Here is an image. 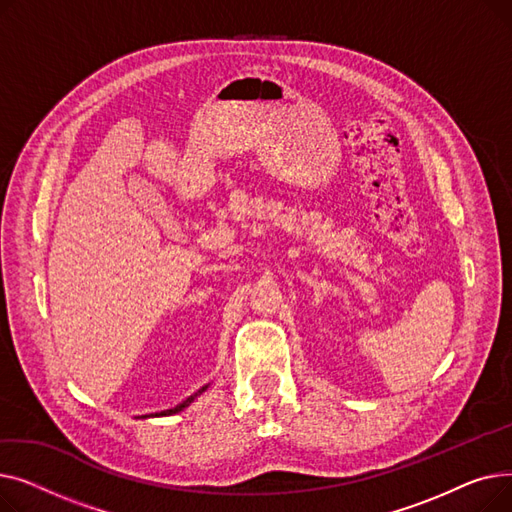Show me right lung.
Masks as SVG:
<instances>
[{
  "label": "right lung",
  "instance_id": "add662e5",
  "mask_svg": "<svg viewBox=\"0 0 512 512\" xmlns=\"http://www.w3.org/2000/svg\"><path fill=\"white\" fill-rule=\"evenodd\" d=\"M205 388H207V386H205ZM205 388H201V390H199V392H197V394H201V392H203V390H205ZM197 394H193V396H188V398H186V400H184V402H180V405H178V407H174V409H168V411H161V413H155V417H159V415H174V413H178V411H182V409H184V407H188V405H191V402H193V400H195V396H197Z\"/></svg>",
  "mask_w": 512,
  "mask_h": 512
}]
</instances>
